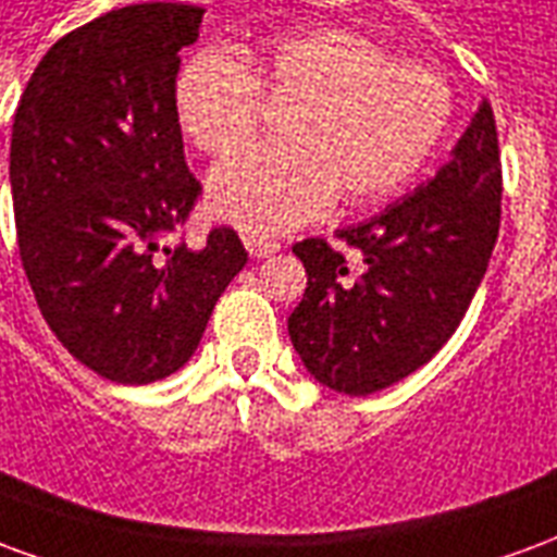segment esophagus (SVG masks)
Returning a JSON list of instances; mask_svg holds the SVG:
<instances>
[{"mask_svg":"<svg viewBox=\"0 0 557 557\" xmlns=\"http://www.w3.org/2000/svg\"><path fill=\"white\" fill-rule=\"evenodd\" d=\"M244 247L253 259H268V256H274L280 250V244L274 238H262V235H244Z\"/></svg>","mask_w":557,"mask_h":557,"instance_id":"obj_1","label":"esophagus"}]
</instances>
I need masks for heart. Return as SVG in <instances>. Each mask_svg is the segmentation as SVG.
<instances>
[{"label": "heart", "mask_w": 557, "mask_h": 557, "mask_svg": "<svg viewBox=\"0 0 557 557\" xmlns=\"http://www.w3.org/2000/svg\"><path fill=\"white\" fill-rule=\"evenodd\" d=\"M262 88L298 101L283 122L286 146H250L211 172L214 214L247 235H277L322 218L343 196L373 206L397 194L442 146L454 115L447 79L418 62H394L355 32L315 29L271 41L256 74L226 50L184 65L175 107L206 154H230L253 137Z\"/></svg>", "instance_id": "heart-1"}]
</instances>
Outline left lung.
Listing matches in <instances>:
<instances>
[{
  "instance_id": "8db88e82",
  "label": "left lung",
  "mask_w": 557,
  "mask_h": 557,
  "mask_svg": "<svg viewBox=\"0 0 557 557\" xmlns=\"http://www.w3.org/2000/svg\"><path fill=\"white\" fill-rule=\"evenodd\" d=\"M502 223V158L490 101L450 160L411 194L337 238L292 247L307 289L289 315L298 358L319 385L367 397L406 379L450 339L490 265Z\"/></svg>"
}]
</instances>
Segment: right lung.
Wrapping results in <instances>:
<instances>
[{"label": "right lung", "instance_id": "add662e5", "mask_svg": "<svg viewBox=\"0 0 557 557\" xmlns=\"http://www.w3.org/2000/svg\"><path fill=\"white\" fill-rule=\"evenodd\" d=\"M202 14L143 2L67 32L14 113L8 175L23 271L59 343L115 385H151L190 361L247 265L226 226L199 250L163 244L199 196L175 74Z\"/></svg>", "mask_w": 557, "mask_h": 557}]
</instances>
